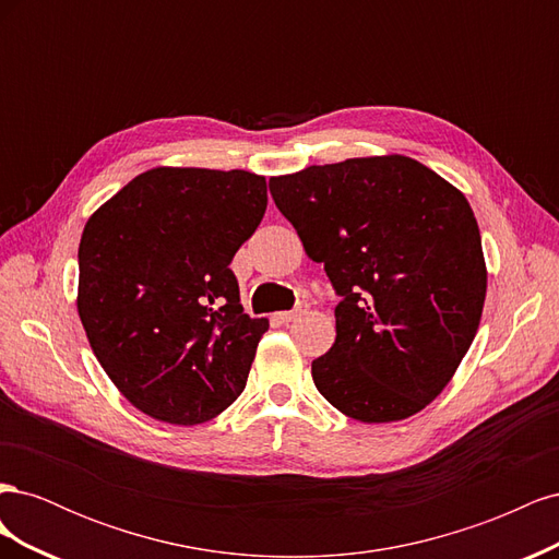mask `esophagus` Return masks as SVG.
<instances>
[{
	"instance_id": "esophagus-1",
	"label": "esophagus",
	"mask_w": 559,
	"mask_h": 559,
	"mask_svg": "<svg viewBox=\"0 0 559 559\" xmlns=\"http://www.w3.org/2000/svg\"><path fill=\"white\" fill-rule=\"evenodd\" d=\"M302 312H306L302 308H298V310H286V312H277V319L282 321V324H289V321H296Z\"/></svg>"
}]
</instances>
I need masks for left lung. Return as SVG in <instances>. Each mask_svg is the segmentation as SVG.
<instances>
[{"mask_svg": "<svg viewBox=\"0 0 559 559\" xmlns=\"http://www.w3.org/2000/svg\"><path fill=\"white\" fill-rule=\"evenodd\" d=\"M270 193L341 296L335 343L312 361L319 394L368 425L427 408L476 337L487 292L464 193L405 156L310 165L270 179Z\"/></svg>", "mask_w": 559, "mask_h": 559, "instance_id": "obj_1", "label": "left lung"}]
</instances>
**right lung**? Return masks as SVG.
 Returning a JSON list of instances; mask_svg holds the SVG:
<instances>
[{
    "label": "right lung",
    "mask_w": 559,
    "mask_h": 559,
    "mask_svg": "<svg viewBox=\"0 0 559 559\" xmlns=\"http://www.w3.org/2000/svg\"><path fill=\"white\" fill-rule=\"evenodd\" d=\"M265 177L154 167L91 218L79 245V317L134 408L202 425L242 394L267 319H251L228 267L259 228Z\"/></svg>",
    "instance_id": "add662e5"
}]
</instances>
